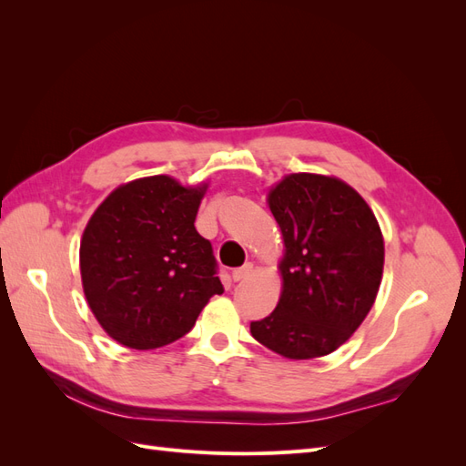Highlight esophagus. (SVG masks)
I'll return each mask as SVG.
<instances>
[{"instance_id": "34e87169", "label": "esophagus", "mask_w": 466, "mask_h": 466, "mask_svg": "<svg viewBox=\"0 0 466 466\" xmlns=\"http://www.w3.org/2000/svg\"><path fill=\"white\" fill-rule=\"evenodd\" d=\"M250 274H252V264H245L243 268H237V270H233V272H231V278H233V281H243V279H247Z\"/></svg>"}]
</instances>
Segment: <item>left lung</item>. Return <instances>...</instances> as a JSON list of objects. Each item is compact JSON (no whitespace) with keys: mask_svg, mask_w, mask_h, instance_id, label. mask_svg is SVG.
<instances>
[{"mask_svg":"<svg viewBox=\"0 0 466 466\" xmlns=\"http://www.w3.org/2000/svg\"><path fill=\"white\" fill-rule=\"evenodd\" d=\"M266 202L284 238L281 293L250 334L288 360L329 356L375 303L385 264L379 221L356 188L330 175H286Z\"/></svg>","mask_w":466,"mask_h":466,"instance_id":"8db88e82","label":"left lung"}]
</instances>
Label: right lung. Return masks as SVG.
I'll use <instances>...</instances> for the list:
<instances>
[{
	"label": "right lung",
	"mask_w": 466,
	"mask_h": 466,
	"mask_svg": "<svg viewBox=\"0 0 466 466\" xmlns=\"http://www.w3.org/2000/svg\"><path fill=\"white\" fill-rule=\"evenodd\" d=\"M208 187L144 177L93 211L79 245L81 286L112 340L134 350L171 344L223 293L211 245L194 228Z\"/></svg>",
	"instance_id": "add662e5"
}]
</instances>
